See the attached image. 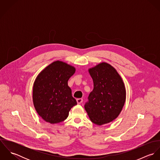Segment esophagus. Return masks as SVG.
<instances>
[{
  "instance_id": "obj_1",
  "label": "esophagus",
  "mask_w": 160,
  "mask_h": 160,
  "mask_svg": "<svg viewBox=\"0 0 160 160\" xmlns=\"http://www.w3.org/2000/svg\"><path fill=\"white\" fill-rule=\"evenodd\" d=\"M76 102H77L78 104H81V103H82L83 100L82 98H78V99H76Z\"/></svg>"
}]
</instances>
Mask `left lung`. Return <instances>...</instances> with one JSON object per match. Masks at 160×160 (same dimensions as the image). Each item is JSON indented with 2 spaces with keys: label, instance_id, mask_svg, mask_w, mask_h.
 Instances as JSON below:
<instances>
[{
  "label": "left lung",
  "instance_id": "left-lung-1",
  "mask_svg": "<svg viewBox=\"0 0 160 160\" xmlns=\"http://www.w3.org/2000/svg\"><path fill=\"white\" fill-rule=\"evenodd\" d=\"M93 82L85 110L92 122L101 126L113 121L126 102L124 83L116 69L102 62L88 69Z\"/></svg>",
  "mask_w": 160,
  "mask_h": 160
}]
</instances>
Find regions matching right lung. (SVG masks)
Listing matches in <instances>:
<instances>
[{"mask_svg": "<svg viewBox=\"0 0 160 160\" xmlns=\"http://www.w3.org/2000/svg\"><path fill=\"white\" fill-rule=\"evenodd\" d=\"M76 71L73 66L57 60L42 69L33 84L32 102L38 114L47 122L56 124L67 118L77 104L68 81Z\"/></svg>", "mask_w": 160, "mask_h": 160, "instance_id": "right-lung-1", "label": "right lung"}]
</instances>
